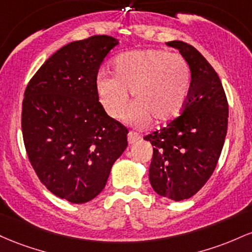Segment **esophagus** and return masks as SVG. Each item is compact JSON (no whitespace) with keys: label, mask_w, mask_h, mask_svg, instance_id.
<instances>
[{"label":"esophagus","mask_w":252,"mask_h":252,"mask_svg":"<svg viewBox=\"0 0 252 252\" xmlns=\"http://www.w3.org/2000/svg\"><path fill=\"white\" fill-rule=\"evenodd\" d=\"M140 134L135 133V132H128V135H127V139H128V144H134L135 141L140 139Z\"/></svg>","instance_id":"1"}]
</instances>
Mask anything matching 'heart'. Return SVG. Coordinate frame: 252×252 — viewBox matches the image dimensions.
Wrapping results in <instances>:
<instances>
[{"instance_id": "b5f03b06", "label": "heart", "mask_w": 252, "mask_h": 252, "mask_svg": "<svg viewBox=\"0 0 252 252\" xmlns=\"http://www.w3.org/2000/svg\"><path fill=\"white\" fill-rule=\"evenodd\" d=\"M114 75L100 71L95 88L109 117L123 118L128 103V90L134 102L127 113L133 124H145L151 117L169 121L182 112L191 87V70L179 53L158 49H139L118 56Z\"/></svg>"}]
</instances>
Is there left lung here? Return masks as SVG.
<instances>
[{
	"label": "left lung",
	"instance_id": "8db88e82",
	"mask_svg": "<svg viewBox=\"0 0 252 252\" xmlns=\"http://www.w3.org/2000/svg\"><path fill=\"white\" fill-rule=\"evenodd\" d=\"M179 50L191 70L190 93L182 114L144 139L154 146L149 179L160 196L181 201L203 187L216 169L227 133L228 104L219 76L187 42H165Z\"/></svg>",
	"mask_w": 252,
	"mask_h": 252
}]
</instances>
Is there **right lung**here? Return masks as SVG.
Segmentation results:
<instances>
[{"mask_svg":"<svg viewBox=\"0 0 252 252\" xmlns=\"http://www.w3.org/2000/svg\"><path fill=\"white\" fill-rule=\"evenodd\" d=\"M119 44L94 35L59 49L28 83L22 135L28 158L51 193L72 203L103 190L115 160L127 148V128L104 112L95 78Z\"/></svg>","mask_w":252,"mask_h":252,"instance_id":"right-lung-1","label":"right lung"}]
</instances>
